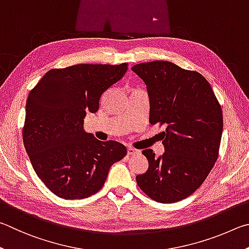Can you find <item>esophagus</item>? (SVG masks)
<instances>
[{"label": "esophagus", "instance_id": "34e87169", "mask_svg": "<svg viewBox=\"0 0 249 249\" xmlns=\"http://www.w3.org/2000/svg\"><path fill=\"white\" fill-rule=\"evenodd\" d=\"M127 154H128L129 156H131V155H138V154H140V151L137 150V149H133V147H128Z\"/></svg>", "mask_w": 249, "mask_h": 249}]
</instances>
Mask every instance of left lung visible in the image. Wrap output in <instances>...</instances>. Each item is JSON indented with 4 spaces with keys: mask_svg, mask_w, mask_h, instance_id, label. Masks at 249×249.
<instances>
[{
    "mask_svg": "<svg viewBox=\"0 0 249 249\" xmlns=\"http://www.w3.org/2000/svg\"><path fill=\"white\" fill-rule=\"evenodd\" d=\"M150 96V124L165 125V153L143 150L149 168L137 176L140 189L160 203L189 197L206 180L219 156L223 131L221 105L206 77L168 61L132 67Z\"/></svg>",
    "mask_w": 249,
    "mask_h": 249,
    "instance_id": "obj_1",
    "label": "left lung"
}]
</instances>
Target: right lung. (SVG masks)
Returning <instances> with one entry per match:
<instances>
[{
    "label": "right lung",
    "instance_id": "1",
    "mask_svg": "<svg viewBox=\"0 0 249 249\" xmlns=\"http://www.w3.org/2000/svg\"><path fill=\"white\" fill-rule=\"evenodd\" d=\"M127 70L128 63L52 69L29 93L24 145L37 176L58 197L96 194L111 165L127 155L121 143L102 142L83 130L86 112L98 110L100 96Z\"/></svg>",
    "mask_w": 249,
    "mask_h": 249
}]
</instances>
